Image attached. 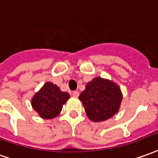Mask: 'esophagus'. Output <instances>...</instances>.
<instances>
[{
	"mask_svg": "<svg viewBox=\"0 0 158 158\" xmlns=\"http://www.w3.org/2000/svg\"><path fill=\"white\" fill-rule=\"evenodd\" d=\"M79 92L78 91V90H74V91H73V92H72V96H73V97H74V98H78V97H79Z\"/></svg>",
	"mask_w": 158,
	"mask_h": 158,
	"instance_id": "34e87169",
	"label": "esophagus"
}]
</instances>
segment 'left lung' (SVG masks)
<instances>
[{
  "instance_id": "left-lung-1",
  "label": "left lung",
  "mask_w": 158,
  "mask_h": 158,
  "mask_svg": "<svg viewBox=\"0 0 158 158\" xmlns=\"http://www.w3.org/2000/svg\"><path fill=\"white\" fill-rule=\"evenodd\" d=\"M88 118L95 122L103 121L117 113L122 100L119 85L111 80L97 77L87 83L85 90L80 93Z\"/></svg>"
}]
</instances>
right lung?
<instances>
[{"label":"right lung","mask_w":158,"mask_h":158,"mask_svg":"<svg viewBox=\"0 0 158 158\" xmlns=\"http://www.w3.org/2000/svg\"><path fill=\"white\" fill-rule=\"evenodd\" d=\"M70 96L68 92L61 91L56 85L47 82L37 91L31 99V106L40 117L53 119L56 117L62 110Z\"/></svg>","instance_id":"obj_1"}]
</instances>
